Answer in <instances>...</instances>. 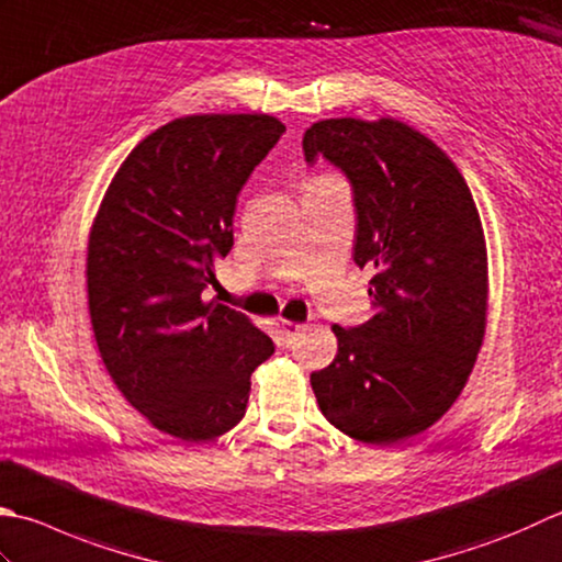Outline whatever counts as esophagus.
<instances>
[{
  "mask_svg": "<svg viewBox=\"0 0 562 562\" xmlns=\"http://www.w3.org/2000/svg\"><path fill=\"white\" fill-rule=\"evenodd\" d=\"M306 324H294V322H282V336L288 340V346H294L296 338L302 336Z\"/></svg>",
  "mask_w": 562,
  "mask_h": 562,
  "instance_id": "obj_1",
  "label": "esophagus"
}]
</instances>
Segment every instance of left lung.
Listing matches in <instances>:
<instances>
[{"instance_id": "8db88e82", "label": "left lung", "mask_w": 562, "mask_h": 562, "mask_svg": "<svg viewBox=\"0 0 562 562\" xmlns=\"http://www.w3.org/2000/svg\"><path fill=\"white\" fill-rule=\"evenodd\" d=\"M302 148L353 187V260L375 268V316L334 326L338 353L312 372V390L338 431L394 446L441 419L480 353L487 248L477 206L453 160L402 121L326 119Z\"/></svg>"}]
</instances>
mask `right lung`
Here are the masks:
<instances>
[{
    "instance_id": "right-lung-1",
    "label": "right lung",
    "mask_w": 562,
    "mask_h": 562,
    "mask_svg": "<svg viewBox=\"0 0 562 562\" xmlns=\"http://www.w3.org/2000/svg\"><path fill=\"white\" fill-rule=\"evenodd\" d=\"M282 134L268 114L175 119L128 153L92 224L99 356L126 402L187 443L244 419L252 370L274 353L246 314L204 290L234 246L238 192Z\"/></svg>"
}]
</instances>
